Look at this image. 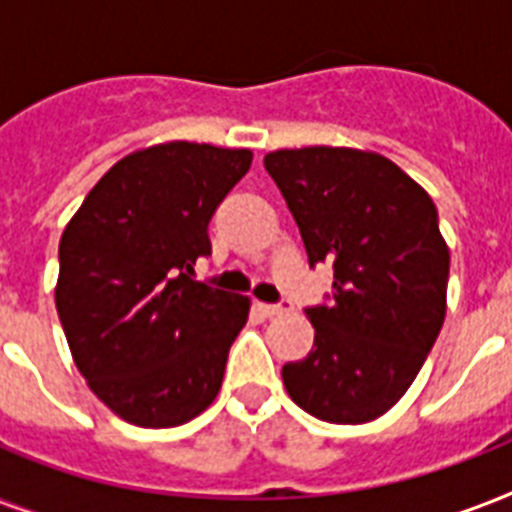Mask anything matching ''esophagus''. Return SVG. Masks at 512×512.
<instances>
[{"label":"esophagus","mask_w":512,"mask_h":512,"mask_svg":"<svg viewBox=\"0 0 512 512\" xmlns=\"http://www.w3.org/2000/svg\"><path fill=\"white\" fill-rule=\"evenodd\" d=\"M260 311L265 313V316H281V313H289V303H273V305H260Z\"/></svg>","instance_id":"esophagus-1"}]
</instances>
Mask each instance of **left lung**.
Masks as SVG:
<instances>
[{
    "mask_svg": "<svg viewBox=\"0 0 512 512\" xmlns=\"http://www.w3.org/2000/svg\"><path fill=\"white\" fill-rule=\"evenodd\" d=\"M263 164L308 263L335 268L332 303L305 311L311 353L284 364V388L324 422L377 420L409 390L444 324L449 247L436 204L374 151L281 148Z\"/></svg>",
    "mask_w": 512,
    "mask_h": 512,
    "instance_id": "left-lung-1",
    "label": "left lung"
}]
</instances>
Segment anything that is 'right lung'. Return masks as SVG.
Listing matches in <instances>:
<instances>
[{"label":"right lung","instance_id":"1","mask_svg":"<svg viewBox=\"0 0 512 512\" xmlns=\"http://www.w3.org/2000/svg\"><path fill=\"white\" fill-rule=\"evenodd\" d=\"M249 148L172 140L124 156L60 236L55 308L76 369L122 420L175 428L223 385L249 297L193 281Z\"/></svg>","mask_w":512,"mask_h":512}]
</instances>
